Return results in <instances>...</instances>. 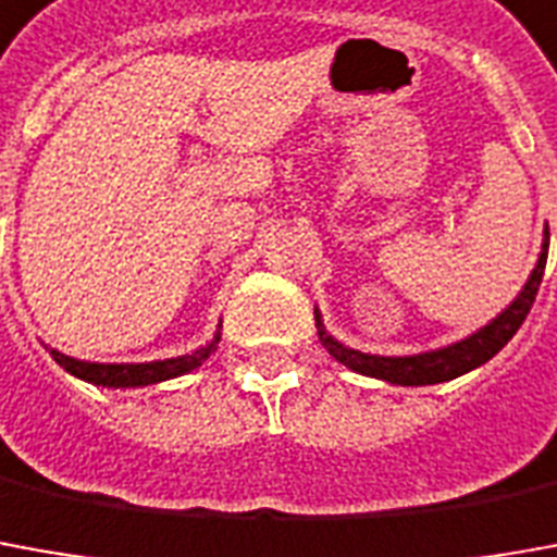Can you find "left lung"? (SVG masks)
<instances>
[{
	"label": "left lung",
	"mask_w": 557,
	"mask_h": 557,
	"mask_svg": "<svg viewBox=\"0 0 557 557\" xmlns=\"http://www.w3.org/2000/svg\"><path fill=\"white\" fill-rule=\"evenodd\" d=\"M546 257H549V227L543 230V245H540V257H536L534 270L528 275V282L516 294V300L506 306L500 315H494L479 327L476 333L463 336L458 343L443 345V348H431V351H418V355H370V351H358L351 345H343L327 327L324 318L315 306V327L318 339L330 351V358L339 360L343 367L355 370L360 375H373L391 385H403V388H418V385H440V382H451L458 375L476 370L482 363H488L500 348H504L521 321L528 318L531 306H534L536 290L543 282V270H546Z\"/></svg>",
	"instance_id": "obj_1"
}]
</instances>
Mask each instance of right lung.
Wrapping results in <instances>:
<instances>
[{"label":"right lung","mask_w":557,"mask_h":557,"mask_svg":"<svg viewBox=\"0 0 557 557\" xmlns=\"http://www.w3.org/2000/svg\"><path fill=\"white\" fill-rule=\"evenodd\" d=\"M218 339H221V333H214L209 343L199 345L197 351H190V355H178V358L166 360H148V363H96V360L69 358V355L57 351V348H51V358L69 375H75L81 382H90V385H99V388H148V385H160V382L178 379V375L202 367L214 351Z\"/></svg>","instance_id":"obj_1"}]
</instances>
